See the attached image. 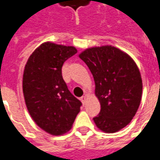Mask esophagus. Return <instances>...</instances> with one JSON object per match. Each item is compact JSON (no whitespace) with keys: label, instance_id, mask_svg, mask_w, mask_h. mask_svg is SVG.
Wrapping results in <instances>:
<instances>
[{"label":"esophagus","instance_id":"esophagus-1","mask_svg":"<svg viewBox=\"0 0 160 160\" xmlns=\"http://www.w3.org/2000/svg\"><path fill=\"white\" fill-rule=\"evenodd\" d=\"M87 98V95H84V96H82V97L80 98V100H81V102H82V104H86Z\"/></svg>","mask_w":160,"mask_h":160}]
</instances>
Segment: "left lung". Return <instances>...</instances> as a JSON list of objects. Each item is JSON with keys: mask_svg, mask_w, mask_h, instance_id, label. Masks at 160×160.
<instances>
[{"mask_svg": "<svg viewBox=\"0 0 160 160\" xmlns=\"http://www.w3.org/2000/svg\"><path fill=\"white\" fill-rule=\"evenodd\" d=\"M79 56L92 73L101 105L94 122L105 133L118 132L130 122L140 106L142 80L137 65L111 45L89 48Z\"/></svg>", "mask_w": 160, "mask_h": 160, "instance_id": "obj_1", "label": "left lung"}]
</instances>
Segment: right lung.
Here are the masks:
<instances>
[{"mask_svg":"<svg viewBox=\"0 0 160 160\" xmlns=\"http://www.w3.org/2000/svg\"><path fill=\"white\" fill-rule=\"evenodd\" d=\"M76 53L73 46L43 42L25 67L23 93L27 110L37 125L53 135L69 130L82 105L62 75L63 63Z\"/></svg>","mask_w":160,"mask_h":160,"instance_id":"right-lung-1","label":"right lung"}]
</instances>
